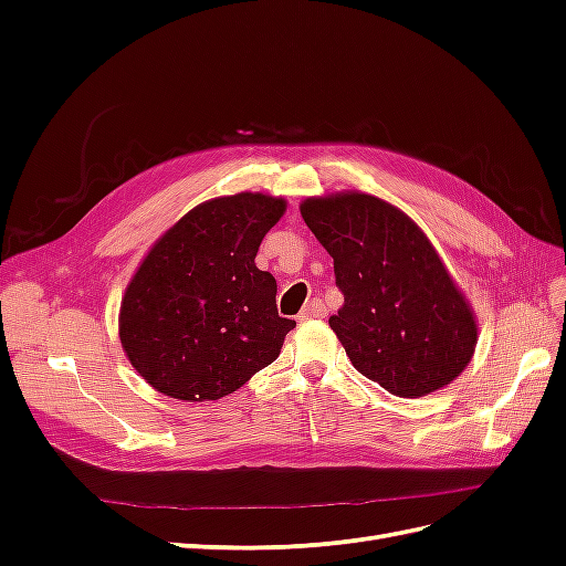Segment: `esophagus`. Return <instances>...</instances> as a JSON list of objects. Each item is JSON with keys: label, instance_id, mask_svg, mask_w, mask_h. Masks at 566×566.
Here are the masks:
<instances>
[{"label": "esophagus", "instance_id": "34e87169", "mask_svg": "<svg viewBox=\"0 0 566 566\" xmlns=\"http://www.w3.org/2000/svg\"><path fill=\"white\" fill-rule=\"evenodd\" d=\"M325 316V304L321 300H312L310 304L304 306L300 321H310V318H323Z\"/></svg>", "mask_w": 566, "mask_h": 566}]
</instances>
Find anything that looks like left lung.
I'll list each match as a JSON object with an SVG mask.
<instances>
[{"label":"left lung","mask_w":566,"mask_h":566,"mask_svg":"<svg viewBox=\"0 0 566 566\" xmlns=\"http://www.w3.org/2000/svg\"><path fill=\"white\" fill-rule=\"evenodd\" d=\"M300 212L333 256L345 304L328 323L354 368L403 399L451 385L476 321L416 221L358 191L306 198Z\"/></svg>","instance_id":"obj_1"}]
</instances>
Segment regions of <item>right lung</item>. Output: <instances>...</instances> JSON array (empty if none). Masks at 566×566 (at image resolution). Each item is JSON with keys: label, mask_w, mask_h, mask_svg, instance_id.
I'll list each match as a JSON object with an SVG mask.
<instances>
[{"label": "right lung", "mask_w": 566, "mask_h": 566, "mask_svg": "<svg viewBox=\"0 0 566 566\" xmlns=\"http://www.w3.org/2000/svg\"><path fill=\"white\" fill-rule=\"evenodd\" d=\"M285 200L235 193L200 202L144 256L119 304V342L142 378L179 401H217L273 364L295 321L254 264Z\"/></svg>", "instance_id": "1"}]
</instances>
